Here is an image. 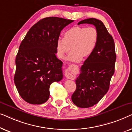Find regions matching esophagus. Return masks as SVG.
I'll return each instance as SVG.
<instances>
[{"mask_svg":"<svg viewBox=\"0 0 132 132\" xmlns=\"http://www.w3.org/2000/svg\"><path fill=\"white\" fill-rule=\"evenodd\" d=\"M65 76L66 78L68 79H73L76 76V71L72 68H68L65 71Z\"/></svg>","mask_w":132,"mask_h":132,"instance_id":"1","label":"esophagus"}]
</instances>
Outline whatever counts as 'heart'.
Returning <instances> with one entry per match:
<instances>
[{
  "instance_id": "obj_1",
  "label": "heart",
  "mask_w": 132,
  "mask_h": 132,
  "mask_svg": "<svg viewBox=\"0 0 132 132\" xmlns=\"http://www.w3.org/2000/svg\"><path fill=\"white\" fill-rule=\"evenodd\" d=\"M98 41V32L94 27L75 26L67 30L64 38L56 41V52L59 58L63 59L70 50L68 61L80 62L82 57H87L93 53Z\"/></svg>"
}]
</instances>
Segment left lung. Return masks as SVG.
Segmentation results:
<instances>
[{
    "instance_id": "left-lung-1",
    "label": "left lung",
    "mask_w": 132,
    "mask_h": 132,
    "mask_svg": "<svg viewBox=\"0 0 132 132\" xmlns=\"http://www.w3.org/2000/svg\"><path fill=\"white\" fill-rule=\"evenodd\" d=\"M93 24L98 32V41L93 53L85 61L76 80V89L71 96L79 108L92 107L107 93L115 71L116 61L115 43L102 21L90 18L78 24Z\"/></svg>"
}]
</instances>
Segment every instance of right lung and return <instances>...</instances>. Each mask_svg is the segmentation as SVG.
<instances>
[{"instance_id":"obj_1","label":"right lung","mask_w":132,"mask_h":132,"mask_svg":"<svg viewBox=\"0 0 132 132\" xmlns=\"http://www.w3.org/2000/svg\"><path fill=\"white\" fill-rule=\"evenodd\" d=\"M74 21L57 17L43 19L25 36L16 56L14 83L20 95L30 104L49 98L50 86L62 80V62L56 56L61 31Z\"/></svg>"}]
</instances>
